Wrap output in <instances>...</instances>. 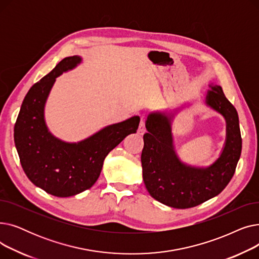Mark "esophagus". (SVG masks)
Masks as SVG:
<instances>
[{
    "mask_svg": "<svg viewBox=\"0 0 259 259\" xmlns=\"http://www.w3.org/2000/svg\"><path fill=\"white\" fill-rule=\"evenodd\" d=\"M145 120L146 118L143 116L142 119H141V122H140V126H139V129H138V133L140 135H143L145 132H146V127H145Z\"/></svg>",
    "mask_w": 259,
    "mask_h": 259,
    "instance_id": "obj_1",
    "label": "esophagus"
}]
</instances>
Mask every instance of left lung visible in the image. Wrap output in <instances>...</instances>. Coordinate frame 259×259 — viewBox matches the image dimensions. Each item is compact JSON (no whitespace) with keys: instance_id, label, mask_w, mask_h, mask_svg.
<instances>
[{"instance_id":"8db88e82","label":"left lung","mask_w":259,"mask_h":259,"mask_svg":"<svg viewBox=\"0 0 259 259\" xmlns=\"http://www.w3.org/2000/svg\"><path fill=\"white\" fill-rule=\"evenodd\" d=\"M206 105L221 113L227 124L222 154L208 167L185 164L175 152L172 135L173 114L152 112L146 120L142 151L143 180L154 199L176 209L200 205L219 195L233 178L241 153L238 114L223 88L210 85Z\"/></svg>"}]
</instances>
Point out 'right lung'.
I'll use <instances>...</instances> for the list:
<instances>
[{"label": "right lung", "instance_id": "obj_1", "mask_svg": "<svg viewBox=\"0 0 259 259\" xmlns=\"http://www.w3.org/2000/svg\"><path fill=\"white\" fill-rule=\"evenodd\" d=\"M80 62L78 56L65 58L35 83L26 94L15 125V144L27 178L58 197L76 195L91 188L108 153L127 135L137 132L140 124V116H132L78 143H66L53 137L44 116L48 95L56 78Z\"/></svg>", "mask_w": 259, "mask_h": 259}]
</instances>
